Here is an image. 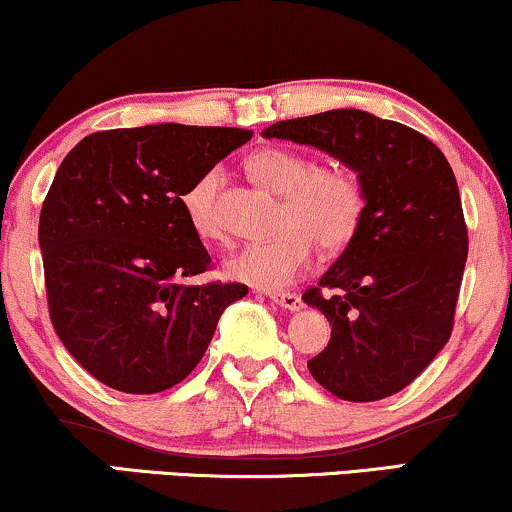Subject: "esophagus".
Here are the masks:
<instances>
[{
    "label": "esophagus",
    "mask_w": 512,
    "mask_h": 512,
    "mask_svg": "<svg viewBox=\"0 0 512 512\" xmlns=\"http://www.w3.org/2000/svg\"><path fill=\"white\" fill-rule=\"evenodd\" d=\"M269 300L276 302L278 307L290 309V312H295V309L302 307V297L297 293H269Z\"/></svg>",
    "instance_id": "34e87169"
}]
</instances>
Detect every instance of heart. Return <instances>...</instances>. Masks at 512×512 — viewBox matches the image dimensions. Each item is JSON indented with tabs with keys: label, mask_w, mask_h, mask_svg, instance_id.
<instances>
[{
	"label": "heart",
	"mask_w": 512,
	"mask_h": 512,
	"mask_svg": "<svg viewBox=\"0 0 512 512\" xmlns=\"http://www.w3.org/2000/svg\"><path fill=\"white\" fill-rule=\"evenodd\" d=\"M252 179L283 196L278 226L281 234L245 245L226 262L236 281L278 290L286 288L312 262L316 243L323 250H342L359 231L364 217V191L345 167H314L307 155L288 148H260L245 160ZM222 170L212 167L181 193V208L198 238L224 241L217 215Z\"/></svg>",
	"instance_id": "obj_1"
}]
</instances>
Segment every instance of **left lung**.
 I'll return each instance as SVG.
<instances>
[{"label": "left lung", "instance_id": "obj_1", "mask_svg": "<svg viewBox=\"0 0 512 512\" xmlns=\"http://www.w3.org/2000/svg\"><path fill=\"white\" fill-rule=\"evenodd\" d=\"M262 137L321 148L357 172L359 231L302 295L331 323L307 368L345 401L392 397L454 331L468 226L449 160L416 129L354 108L281 120Z\"/></svg>", "mask_w": 512, "mask_h": 512}]
</instances>
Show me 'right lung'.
Segmentation results:
<instances>
[{"label": "right lung", "mask_w": 512, "mask_h": 512, "mask_svg": "<svg viewBox=\"0 0 512 512\" xmlns=\"http://www.w3.org/2000/svg\"><path fill=\"white\" fill-rule=\"evenodd\" d=\"M252 132L146 125L84 137L58 167L40 212L54 331L84 371L127 394L181 383L203 359L243 283L184 278L212 260L181 193Z\"/></svg>", "instance_id": "obj_1"}]
</instances>
